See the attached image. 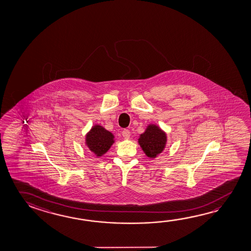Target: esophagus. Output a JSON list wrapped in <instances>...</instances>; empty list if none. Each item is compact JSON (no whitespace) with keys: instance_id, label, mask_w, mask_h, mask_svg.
Wrapping results in <instances>:
<instances>
[{"instance_id":"esophagus-1","label":"esophagus","mask_w":251,"mask_h":251,"mask_svg":"<svg viewBox=\"0 0 251 251\" xmlns=\"http://www.w3.org/2000/svg\"><path fill=\"white\" fill-rule=\"evenodd\" d=\"M122 135L124 136L125 139H129V137H130V131L128 130V129H124L123 133H122Z\"/></svg>"}]
</instances>
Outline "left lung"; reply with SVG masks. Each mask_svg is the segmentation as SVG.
<instances>
[{
	"label": "left lung",
	"instance_id": "obj_1",
	"mask_svg": "<svg viewBox=\"0 0 251 251\" xmlns=\"http://www.w3.org/2000/svg\"><path fill=\"white\" fill-rule=\"evenodd\" d=\"M138 144L149 158H156L164 151L167 144V135L156 124H149L145 131L141 134Z\"/></svg>",
	"mask_w": 251,
	"mask_h": 251
}]
</instances>
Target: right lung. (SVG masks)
I'll return each mask as SVG.
<instances>
[{
	"instance_id": "add662e5",
	"label": "right lung",
	"mask_w": 251,
	"mask_h": 251,
	"mask_svg": "<svg viewBox=\"0 0 251 251\" xmlns=\"http://www.w3.org/2000/svg\"><path fill=\"white\" fill-rule=\"evenodd\" d=\"M115 143V136L111 132L99 124H95L86 133L85 144L91 152L97 157L101 156L107 152Z\"/></svg>"
}]
</instances>
